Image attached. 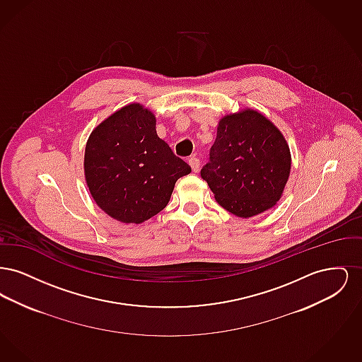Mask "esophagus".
Instances as JSON below:
<instances>
[{"label": "esophagus", "mask_w": 362, "mask_h": 362, "mask_svg": "<svg viewBox=\"0 0 362 362\" xmlns=\"http://www.w3.org/2000/svg\"><path fill=\"white\" fill-rule=\"evenodd\" d=\"M189 167H191V170H192V173H198L199 171V165H201V163H199V160L197 158V157H191L189 160Z\"/></svg>", "instance_id": "esophagus-1"}]
</instances>
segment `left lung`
Returning <instances> with one entry per match:
<instances>
[{"mask_svg":"<svg viewBox=\"0 0 362 362\" xmlns=\"http://www.w3.org/2000/svg\"><path fill=\"white\" fill-rule=\"evenodd\" d=\"M291 168V149L279 129L262 112L244 108L218 121L201 176L220 206L250 218L276 206Z\"/></svg>","mask_w":362,"mask_h":362,"instance_id":"obj_1","label":"left lung"}]
</instances>
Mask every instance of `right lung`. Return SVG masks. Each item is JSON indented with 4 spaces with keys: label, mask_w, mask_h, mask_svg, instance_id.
I'll return each mask as SVG.
<instances>
[{
    "label": "right lung",
    "mask_w": 362,
    "mask_h": 362,
    "mask_svg": "<svg viewBox=\"0 0 362 362\" xmlns=\"http://www.w3.org/2000/svg\"><path fill=\"white\" fill-rule=\"evenodd\" d=\"M189 173L157 136L155 114L142 104L112 112L86 141V186L96 205L123 224H141L160 213L176 180Z\"/></svg>",
    "instance_id": "add662e5"
}]
</instances>
